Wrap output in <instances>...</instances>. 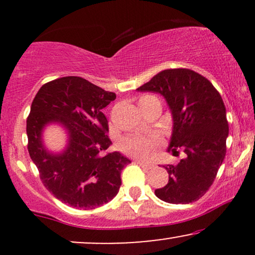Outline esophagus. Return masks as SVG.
Instances as JSON below:
<instances>
[{
  "mask_svg": "<svg viewBox=\"0 0 255 255\" xmlns=\"http://www.w3.org/2000/svg\"><path fill=\"white\" fill-rule=\"evenodd\" d=\"M135 163H137L139 165L144 166V168H146V169H151V168H153V166H154L151 162H142V160H136Z\"/></svg>",
  "mask_w": 255,
  "mask_h": 255,
  "instance_id": "34e87169",
  "label": "esophagus"
}]
</instances>
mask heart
Segmentation results:
<instances>
[{
    "label": "heart",
    "instance_id": "heart-1",
    "mask_svg": "<svg viewBox=\"0 0 255 255\" xmlns=\"http://www.w3.org/2000/svg\"><path fill=\"white\" fill-rule=\"evenodd\" d=\"M156 97L153 96H142L140 101H145V99H153ZM157 99V98H156ZM157 137H144L139 135H131L124 137L121 141L119 142L120 150L124 151L125 153L130 154L134 157H147L150 156L153 146L157 144Z\"/></svg>",
    "mask_w": 255,
    "mask_h": 255
}]
</instances>
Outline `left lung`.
I'll return each mask as SVG.
<instances>
[{"mask_svg": "<svg viewBox=\"0 0 255 255\" xmlns=\"http://www.w3.org/2000/svg\"><path fill=\"white\" fill-rule=\"evenodd\" d=\"M136 90L163 96L172 118L168 152L182 148L186 154L176 165H163L169 181L154 194L170 204L197 201L211 187L227 152L223 99L206 78L184 68L159 72Z\"/></svg>", "mask_w": 255, "mask_h": 255, "instance_id": "1", "label": "left lung"}]
</instances>
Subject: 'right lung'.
<instances>
[{
  "instance_id": "obj_1",
  "label": "right lung",
  "mask_w": 255,
  "mask_h": 255,
  "mask_svg": "<svg viewBox=\"0 0 255 255\" xmlns=\"http://www.w3.org/2000/svg\"><path fill=\"white\" fill-rule=\"evenodd\" d=\"M116 95L79 77H64L40 87L26 122L28 153L40 180L54 197L77 209L92 210L109 203L121 186V171L130 159L115 151L102 110ZM50 124L67 134L62 151H50L42 133Z\"/></svg>"
}]
</instances>
